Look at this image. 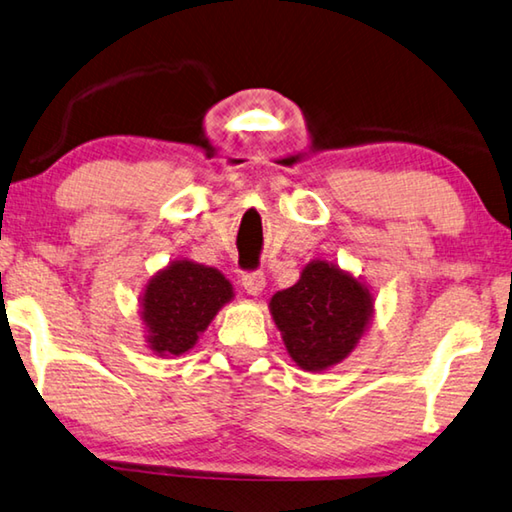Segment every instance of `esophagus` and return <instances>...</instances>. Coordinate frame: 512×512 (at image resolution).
<instances>
[{
  "label": "esophagus",
  "mask_w": 512,
  "mask_h": 512,
  "mask_svg": "<svg viewBox=\"0 0 512 512\" xmlns=\"http://www.w3.org/2000/svg\"><path fill=\"white\" fill-rule=\"evenodd\" d=\"M242 288H245L247 295H261L265 288V274L263 272H249L242 274Z\"/></svg>",
  "instance_id": "obj_1"
}]
</instances>
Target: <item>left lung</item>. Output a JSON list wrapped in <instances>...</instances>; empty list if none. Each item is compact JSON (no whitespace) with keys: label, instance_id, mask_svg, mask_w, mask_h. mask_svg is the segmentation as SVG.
<instances>
[{"label":"left lung","instance_id":"obj_1","mask_svg":"<svg viewBox=\"0 0 512 512\" xmlns=\"http://www.w3.org/2000/svg\"><path fill=\"white\" fill-rule=\"evenodd\" d=\"M270 313L288 356L317 374L358 347L374 320V292L360 276L315 258L295 286L272 295Z\"/></svg>","mask_w":512,"mask_h":512}]
</instances>
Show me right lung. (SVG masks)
<instances>
[{
    "label": "right lung",
    "mask_w": 512,
    "mask_h": 512,
    "mask_svg": "<svg viewBox=\"0 0 512 512\" xmlns=\"http://www.w3.org/2000/svg\"><path fill=\"white\" fill-rule=\"evenodd\" d=\"M233 297L231 281L220 270L177 258L142 288L140 320L147 347L158 358L186 354Z\"/></svg>",
    "instance_id": "add662e5"
}]
</instances>
